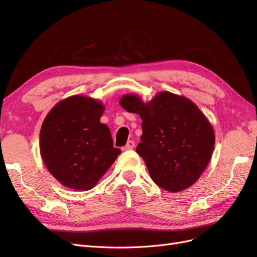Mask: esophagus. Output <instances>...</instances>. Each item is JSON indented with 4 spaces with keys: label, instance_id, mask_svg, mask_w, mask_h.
Masks as SVG:
<instances>
[{
    "label": "esophagus",
    "instance_id": "1",
    "mask_svg": "<svg viewBox=\"0 0 257 257\" xmlns=\"http://www.w3.org/2000/svg\"><path fill=\"white\" fill-rule=\"evenodd\" d=\"M135 147V143L133 142V141H128L127 142V144L124 146L123 148H122V150L123 151H126V150H131V149H133V148Z\"/></svg>",
    "mask_w": 257,
    "mask_h": 257
}]
</instances>
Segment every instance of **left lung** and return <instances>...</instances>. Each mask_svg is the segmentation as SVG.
Segmentation results:
<instances>
[{"label": "left lung", "mask_w": 257, "mask_h": 257, "mask_svg": "<svg viewBox=\"0 0 257 257\" xmlns=\"http://www.w3.org/2000/svg\"><path fill=\"white\" fill-rule=\"evenodd\" d=\"M120 105L143 120L142 143L136 152L144 159L152 180L162 189L180 192L205 172L215 142L206 115L192 100L167 91L148 103L125 94Z\"/></svg>", "instance_id": "8db88e82"}]
</instances>
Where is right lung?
<instances>
[{"instance_id":"obj_1","label":"right lung","mask_w":257,"mask_h":257,"mask_svg":"<svg viewBox=\"0 0 257 257\" xmlns=\"http://www.w3.org/2000/svg\"><path fill=\"white\" fill-rule=\"evenodd\" d=\"M100 100L73 95L61 100L46 116L40 134L42 159L49 173L68 189L94 188L121 153L110 131L100 123Z\"/></svg>"}]
</instances>
